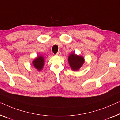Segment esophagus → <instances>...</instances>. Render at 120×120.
I'll return each instance as SVG.
<instances>
[{
	"label": "esophagus",
	"instance_id": "1",
	"mask_svg": "<svg viewBox=\"0 0 120 120\" xmlns=\"http://www.w3.org/2000/svg\"><path fill=\"white\" fill-rule=\"evenodd\" d=\"M61 52L60 51H59V52H57V53H56V55H58V56H59V55H61Z\"/></svg>",
	"mask_w": 120,
	"mask_h": 120
}]
</instances>
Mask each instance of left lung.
Listing matches in <instances>:
<instances>
[{
	"label": "left lung",
	"mask_w": 120,
	"mask_h": 120,
	"mask_svg": "<svg viewBox=\"0 0 120 120\" xmlns=\"http://www.w3.org/2000/svg\"><path fill=\"white\" fill-rule=\"evenodd\" d=\"M68 62L71 68L74 71H77L84 63V58L73 53L69 56Z\"/></svg>",
	"instance_id": "8db88e82"
}]
</instances>
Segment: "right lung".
<instances>
[{
	"instance_id": "add662e5",
	"label": "right lung",
	"mask_w": 120,
	"mask_h": 120,
	"mask_svg": "<svg viewBox=\"0 0 120 120\" xmlns=\"http://www.w3.org/2000/svg\"><path fill=\"white\" fill-rule=\"evenodd\" d=\"M33 64L34 67L38 71H41L44 64V59L42 56H39L33 61Z\"/></svg>"
}]
</instances>
